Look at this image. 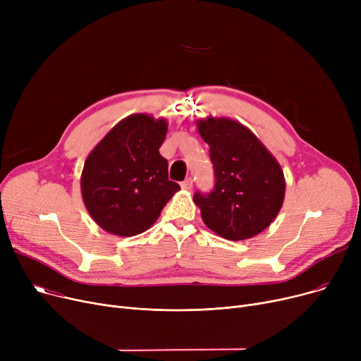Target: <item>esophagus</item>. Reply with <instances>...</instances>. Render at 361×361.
I'll return each instance as SVG.
<instances>
[{"label":"esophagus","mask_w":361,"mask_h":361,"mask_svg":"<svg viewBox=\"0 0 361 361\" xmlns=\"http://www.w3.org/2000/svg\"><path fill=\"white\" fill-rule=\"evenodd\" d=\"M192 187H193V180L192 178H187L181 183L183 190H192Z\"/></svg>","instance_id":"esophagus-1"}]
</instances>
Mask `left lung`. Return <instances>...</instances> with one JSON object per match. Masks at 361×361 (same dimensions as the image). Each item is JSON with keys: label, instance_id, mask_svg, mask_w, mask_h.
<instances>
[{"label": "left lung", "instance_id": "8db88e82", "mask_svg": "<svg viewBox=\"0 0 361 361\" xmlns=\"http://www.w3.org/2000/svg\"><path fill=\"white\" fill-rule=\"evenodd\" d=\"M197 131L209 145L215 188L193 200L207 228L222 238L247 240L274 222L286 196V177L255 133L241 123L212 117L197 120Z\"/></svg>", "mask_w": 361, "mask_h": 361}]
</instances>
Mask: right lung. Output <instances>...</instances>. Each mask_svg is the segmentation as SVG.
Wrapping results in <instances>:
<instances>
[{
	"label": "right lung",
	"mask_w": 361,
	"mask_h": 361,
	"mask_svg": "<svg viewBox=\"0 0 361 361\" xmlns=\"http://www.w3.org/2000/svg\"><path fill=\"white\" fill-rule=\"evenodd\" d=\"M168 121L131 114L114 126L85 161L82 197L92 219L109 234L133 237L157 222L180 185L168 180L159 147Z\"/></svg>",
	"instance_id": "1"
}]
</instances>
